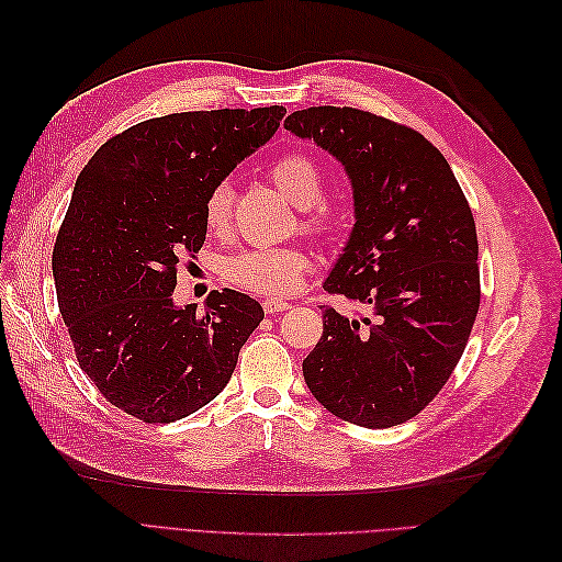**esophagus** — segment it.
<instances>
[{
  "instance_id": "34e87169",
  "label": "esophagus",
  "mask_w": 562,
  "mask_h": 562,
  "mask_svg": "<svg viewBox=\"0 0 562 562\" xmlns=\"http://www.w3.org/2000/svg\"><path fill=\"white\" fill-rule=\"evenodd\" d=\"M262 310H265V314H277V312H285V310H291V304L288 302H283V300H277V297H267V300H262Z\"/></svg>"
}]
</instances>
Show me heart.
Returning a JSON list of instances; mask_svg holds the SVG:
<instances>
[{
    "mask_svg": "<svg viewBox=\"0 0 562 562\" xmlns=\"http://www.w3.org/2000/svg\"><path fill=\"white\" fill-rule=\"evenodd\" d=\"M269 178L302 209V232L321 236L335 227L330 209L323 203L326 176L321 164L307 151H285L269 168ZM232 187L217 182L203 201V225L211 234H225L232 225ZM312 267L310 255L300 246H248L232 252L223 265L225 279L258 295H291L304 281Z\"/></svg>",
    "mask_w": 562,
    "mask_h": 562,
    "instance_id": "b5f03b06",
    "label": "heart"
}]
</instances>
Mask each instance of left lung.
<instances>
[{"label": "left lung", "instance_id": "1", "mask_svg": "<svg viewBox=\"0 0 562 562\" xmlns=\"http://www.w3.org/2000/svg\"><path fill=\"white\" fill-rule=\"evenodd\" d=\"M283 126L345 166L353 229L323 288L368 310L323 307L304 382L366 429L413 419L450 380L481 307L479 239L446 157L422 133L356 108L297 110Z\"/></svg>", "mask_w": 562, "mask_h": 562}]
</instances>
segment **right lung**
Segmentation results:
<instances>
[{
	"mask_svg": "<svg viewBox=\"0 0 562 562\" xmlns=\"http://www.w3.org/2000/svg\"><path fill=\"white\" fill-rule=\"evenodd\" d=\"M285 108L166 114L83 166L54 246L58 307L81 370L147 424L196 413L229 382L260 302L225 288L176 307L178 265L206 241L203 201L277 133Z\"/></svg>",
	"mask_w": 562,
	"mask_h": 562,
	"instance_id": "obj_1",
	"label": "right lung"
}]
</instances>
